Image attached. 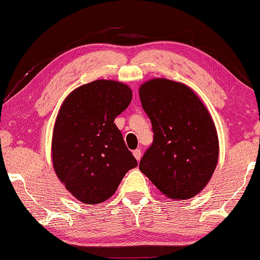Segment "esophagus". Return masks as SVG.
I'll use <instances>...</instances> for the list:
<instances>
[{
  "label": "esophagus",
  "mask_w": 260,
  "mask_h": 260,
  "mask_svg": "<svg viewBox=\"0 0 260 260\" xmlns=\"http://www.w3.org/2000/svg\"><path fill=\"white\" fill-rule=\"evenodd\" d=\"M133 155H134V157L137 158V160L139 162L140 158H141V150H140V149H135V150L133 151Z\"/></svg>",
  "instance_id": "obj_1"
}]
</instances>
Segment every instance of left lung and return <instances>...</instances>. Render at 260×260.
Wrapping results in <instances>:
<instances>
[{
  "label": "left lung",
  "mask_w": 260,
  "mask_h": 260,
  "mask_svg": "<svg viewBox=\"0 0 260 260\" xmlns=\"http://www.w3.org/2000/svg\"><path fill=\"white\" fill-rule=\"evenodd\" d=\"M139 96L154 132L140 170L168 198L197 196L219 158V139L208 110L191 88L167 78L147 81Z\"/></svg>",
  "instance_id": "left-lung-1"
}]
</instances>
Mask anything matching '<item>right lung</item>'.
Wrapping results in <instances>:
<instances>
[{
  "label": "right lung",
  "mask_w": 260,
  "mask_h": 260,
  "mask_svg": "<svg viewBox=\"0 0 260 260\" xmlns=\"http://www.w3.org/2000/svg\"><path fill=\"white\" fill-rule=\"evenodd\" d=\"M131 101L128 85L97 80L78 86L61 105L53 129V167L81 203L108 200L126 172L138 166L114 123Z\"/></svg>",
  "instance_id": "obj_1"
}]
</instances>
